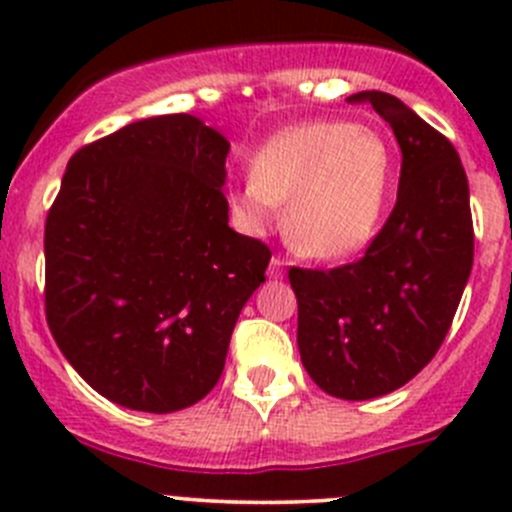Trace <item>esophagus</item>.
Masks as SVG:
<instances>
[{"label": "esophagus", "mask_w": 512, "mask_h": 512, "mask_svg": "<svg viewBox=\"0 0 512 512\" xmlns=\"http://www.w3.org/2000/svg\"><path fill=\"white\" fill-rule=\"evenodd\" d=\"M285 265L287 262L282 260V257H272L270 267H267V277H270V280H280V277H285Z\"/></svg>", "instance_id": "obj_1"}]
</instances>
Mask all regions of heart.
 <instances>
[{"label": "heart", "mask_w": 512, "mask_h": 512, "mask_svg": "<svg viewBox=\"0 0 512 512\" xmlns=\"http://www.w3.org/2000/svg\"><path fill=\"white\" fill-rule=\"evenodd\" d=\"M389 143L349 121H309L272 136L252 158V175L230 193L252 232H265L287 203L294 250L339 260L364 250L384 213L391 183Z\"/></svg>", "instance_id": "1"}]
</instances>
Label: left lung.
I'll list each match as a JSON object with an SVG mask.
<instances>
[{"instance_id":"obj_1","label":"left lung","mask_w":512,"mask_h":512,"mask_svg":"<svg viewBox=\"0 0 512 512\" xmlns=\"http://www.w3.org/2000/svg\"><path fill=\"white\" fill-rule=\"evenodd\" d=\"M361 101L399 141L394 210L361 260L289 270L304 369L347 401L391 394L436 356L473 267L471 195L453 143L396 96H352Z\"/></svg>"}]
</instances>
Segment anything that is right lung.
Segmentation results:
<instances>
[{"mask_svg":"<svg viewBox=\"0 0 512 512\" xmlns=\"http://www.w3.org/2000/svg\"><path fill=\"white\" fill-rule=\"evenodd\" d=\"M230 143L190 113L143 118L66 165L46 215V322L118 406L188 409L223 374L270 247L227 225Z\"/></svg>","mask_w":512,"mask_h":512,"instance_id":"add662e5","label":"right lung"}]
</instances>
